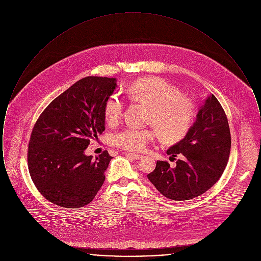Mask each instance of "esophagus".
Masks as SVG:
<instances>
[{"instance_id": "esophagus-1", "label": "esophagus", "mask_w": 261, "mask_h": 261, "mask_svg": "<svg viewBox=\"0 0 261 261\" xmlns=\"http://www.w3.org/2000/svg\"><path fill=\"white\" fill-rule=\"evenodd\" d=\"M126 155H127V156H129V158H131V159H134V160H140V159H142V158H143V155H142V154L133 153V152H127V153H126Z\"/></svg>"}]
</instances>
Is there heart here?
<instances>
[{
	"instance_id": "obj_1",
	"label": "heart",
	"mask_w": 261,
	"mask_h": 261,
	"mask_svg": "<svg viewBox=\"0 0 261 261\" xmlns=\"http://www.w3.org/2000/svg\"><path fill=\"white\" fill-rule=\"evenodd\" d=\"M127 95L149 108V122L154 124L162 140L168 144L181 141L196 121L197 110L193 100L181 96L178 88L161 78H140L127 88ZM124 106V99L118 93L111 94L103 105L107 122L117 123L123 115ZM155 136L151 127L128 126L114 133L111 142L119 149L141 151Z\"/></svg>"
}]
</instances>
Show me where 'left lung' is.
Returning a JSON list of instances; mask_svg holds the SVG:
<instances>
[{
    "label": "left lung",
    "instance_id": "8db88e82",
    "mask_svg": "<svg viewBox=\"0 0 261 261\" xmlns=\"http://www.w3.org/2000/svg\"><path fill=\"white\" fill-rule=\"evenodd\" d=\"M231 149V133L222 106L211 95L199 109L186 137L167 150L170 159L180 155L176 166L158 161L148 174L151 184L165 198L187 200L211 189L223 174Z\"/></svg>",
    "mask_w": 261,
    "mask_h": 261
}]
</instances>
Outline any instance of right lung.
I'll list each match as a JSON object with an SVG mask.
<instances>
[{
    "instance_id": "right-lung-1",
    "label": "right lung",
    "mask_w": 261,
    "mask_h": 261,
    "mask_svg": "<svg viewBox=\"0 0 261 261\" xmlns=\"http://www.w3.org/2000/svg\"><path fill=\"white\" fill-rule=\"evenodd\" d=\"M114 78L88 76L50 101L33 127L28 169L41 195L64 208L89 204L102 186L112 156L85 155L90 140L105 131L103 105Z\"/></svg>"
}]
</instances>
